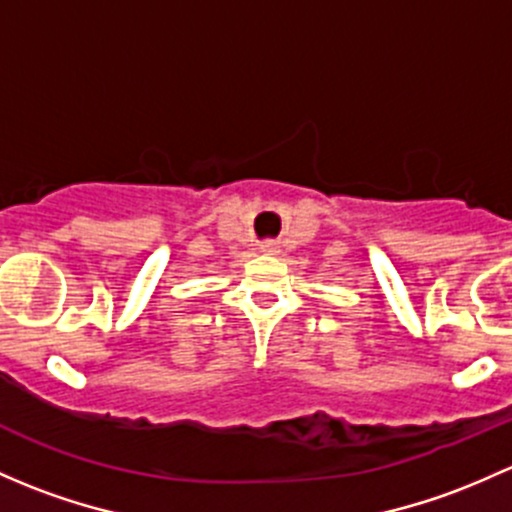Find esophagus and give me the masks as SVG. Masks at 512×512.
Wrapping results in <instances>:
<instances>
[{"label":"esophagus","mask_w":512,"mask_h":512,"mask_svg":"<svg viewBox=\"0 0 512 512\" xmlns=\"http://www.w3.org/2000/svg\"><path fill=\"white\" fill-rule=\"evenodd\" d=\"M260 250L265 252V255H277V252H279V242L277 240H262L260 242Z\"/></svg>","instance_id":"1"}]
</instances>
